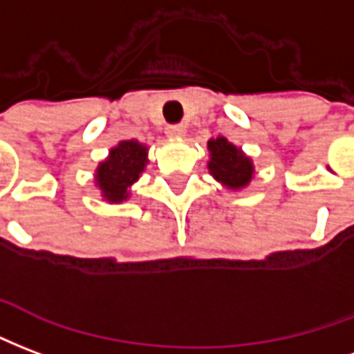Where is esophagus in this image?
Here are the masks:
<instances>
[{"label":"esophagus","instance_id":"esophagus-1","mask_svg":"<svg viewBox=\"0 0 354 354\" xmlns=\"http://www.w3.org/2000/svg\"><path fill=\"white\" fill-rule=\"evenodd\" d=\"M166 133L167 138H183L187 133V126H183V124H171V126L166 128Z\"/></svg>","mask_w":354,"mask_h":354}]
</instances>
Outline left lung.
I'll return each mask as SVG.
<instances>
[{"instance_id": "left-lung-1", "label": "left lung", "mask_w": 354, "mask_h": 354, "mask_svg": "<svg viewBox=\"0 0 354 354\" xmlns=\"http://www.w3.org/2000/svg\"><path fill=\"white\" fill-rule=\"evenodd\" d=\"M209 162L211 175L224 187L232 190L247 187L254 175V166L249 156H245L241 149H237L226 138L209 139Z\"/></svg>"}]
</instances>
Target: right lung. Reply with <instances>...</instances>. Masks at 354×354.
<instances>
[{
	"mask_svg": "<svg viewBox=\"0 0 354 354\" xmlns=\"http://www.w3.org/2000/svg\"><path fill=\"white\" fill-rule=\"evenodd\" d=\"M147 149L136 139L120 141L109 151V156L95 169V187L111 203H120L130 198V187L145 171L149 164Z\"/></svg>",
	"mask_w": 354,
	"mask_h": 354,
	"instance_id": "obj_1",
	"label": "right lung"
}]
</instances>
